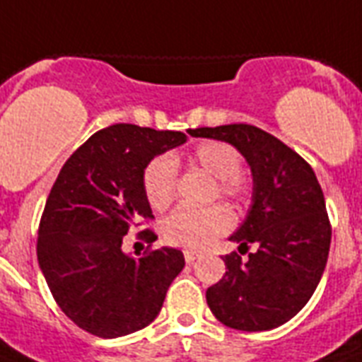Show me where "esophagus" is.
<instances>
[{"label":"esophagus","mask_w":362,"mask_h":362,"mask_svg":"<svg viewBox=\"0 0 362 362\" xmlns=\"http://www.w3.org/2000/svg\"><path fill=\"white\" fill-rule=\"evenodd\" d=\"M197 257H199L197 252H189V250H186V252H184V259H186L187 264H192Z\"/></svg>","instance_id":"esophagus-1"}]
</instances>
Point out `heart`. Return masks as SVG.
Returning a JSON list of instances; mask_svg holds the SVG:
<instances>
[{"mask_svg": "<svg viewBox=\"0 0 362 362\" xmlns=\"http://www.w3.org/2000/svg\"><path fill=\"white\" fill-rule=\"evenodd\" d=\"M192 161L218 178V193L221 197H244L246 184L240 176V156L231 144L210 141L199 144L192 153ZM176 192V169L173 159L158 158L144 170V195L156 210L167 209ZM231 227V216L223 206L189 209L180 206L163 221V235L175 246L201 250L209 246Z\"/></svg>", "mask_w": 362, "mask_h": 362, "instance_id": "heart-1", "label": "heart"}]
</instances>
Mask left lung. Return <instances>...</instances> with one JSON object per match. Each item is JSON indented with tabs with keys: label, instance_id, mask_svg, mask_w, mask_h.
<instances>
[{
	"label": "left lung",
	"instance_id": "left-lung-1",
	"mask_svg": "<svg viewBox=\"0 0 362 362\" xmlns=\"http://www.w3.org/2000/svg\"><path fill=\"white\" fill-rule=\"evenodd\" d=\"M193 136L229 142L250 165L252 204L229 240L238 252L206 289L216 320L237 331H270L300 312L314 295L331 247V223L315 173L297 152L255 125L199 127Z\"/></svg>",
	"mask_w": 362,
	"mask_h": 362
}]
</instances>
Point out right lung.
I'll use <instances>...</instances> for the list:
<instances>
[{
    "instance_id": "right-lung-1",
    "label": "right lung",
    "mask_w": 362,
    "mask_h": 362,
    "mask_svg": "<svg viewBox=\"0 0 362 362\" xmlns=\"http://www.w3.org/2000/svg\"><path fill=\"white\" fill-rule=\"evenodd\" d=\"M180 131L115 124L92 135L59 170L45 204L37 259L54 300L73 323L101 338L141 331L158 317L184 253L159 247L131 257L122 238L153 218L144 170L180 146ZM148 240H156L146 231Z\"/></svg>"
}]
</instances>
